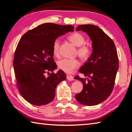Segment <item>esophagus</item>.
Returning a JSON list of instances; mask_svg holds the SVG:
<instances>
[{"label":"esophagus","instance_id":"1","mask_svg":"<svg viewBox=\"0 0 132 132\" xmlns=\"http://www.w3.org/2000/svg\"><path fill=\"white\" fill-rule=\"evenodd\" d=\"M66 77H67V79L69 80V81H73V80H74V77L71 75H67Z\"/></svg>","mask_w":132,"mask_h":132}]
</instances>
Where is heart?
I'll return each instance as SVG.
<instances>
[{"label":"heart","instance_id":"heart-1","mask_svg":"<svg viewBox=\"0 0 132 132\" xmlns=\"http://www.w3.org/2000/svg\"><path fill=\"white\" fill-rule=\"evenodd\" d=\"M69 39L75 46H78L77 52L82 59H87L91 54V49L87 44H84L85 38L83 35L79 32H75L69 36ZM60 42L59 39H55L52 45L53 55L57 56L59 54ZM80 65V62L76 59L64 58L57 62V67L64 72L71 73Z\"/></svg>","mask_w":132,"mask_h":132}]
</instances>
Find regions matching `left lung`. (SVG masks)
Segmentation results:
<instances>
[{"label": "left lung", "instance_id": "obj_1", "mask_svg": "<svg viewBox=\"0 0 132 132\" xmlns=\"http://www.w3.org/2000/svg\"><path fill=\"white\" fill-rule=\"evenodd\" d=\"M76 30H82L90 37L93 52L79 70L87 79L79 76L75 77L83 84L81 92L75 98L82 105H95L105 101L113 90L119 68L117 49L112 39L97 26L80 25Z\"/></svg>", "mask_w": 132, "mask_h": 132}]
</instances>
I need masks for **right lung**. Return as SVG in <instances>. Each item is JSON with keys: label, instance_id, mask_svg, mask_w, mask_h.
<instances>
[{"label": "right lung", "instance_id": "add662e5", "mask_svg": "<svg viewBox=\"0 0 132 132\" xmlns=\"http://www.w3.org/2000/svg\"><path fill=\"white\" fill-rule=\"evenodd\" d=\"M73 31L71 25L45 23L27 31L19 41L13 67L19 92L30 104L41 106L52 102L57 84L66 79L61 70L52 72L57 68L52 45L57 37Z\"/></svg>", "mask_w": 132, "mask_h": 132}]
</instances>
